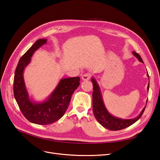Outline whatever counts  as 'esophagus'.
Masks as SVG:
<instances>
[{"mask_svg": "<svg viewBox=\"0 0 160 160\" xmlns=\"http://www.w3.org/2000/svg\"><path fill=\"white\" fill-rule=\"evenodd\" d=\"M91 78V75L89 73H85L84 75H83L81 77V79L83 81H88L89 79H90Z\"/></svg>", "mask_w": 160, "mask_h": 160, "instance_id": "esophagus-1", "label": "esophagus"}]
</instances>
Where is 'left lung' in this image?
<instances>
[{
	"mask_svg": "<svg viewBox=\"0 0 160 160\" xmlns=\"http://www.w3.org/2000/svg\"><path fill=\"white\" fill-rule=\"evenodd\" d=\"M132 54L137 58V59L139 60V61L143 63L142 59L138 53H137L135 51H133ZM147 77H148V79L149 80L148 73H147ZM91 81L92 83H93V95H92L93 96V113L97 121H98V122L102 125L103 127L111 131L121 130V129L126 128L130 126V125H132L135 122H136L137 121L141 118V116L142 115L143 111L145 110V108H146V105L137 117L133 119H122L120 118L115 117V116L111 115L105 107L100 87L94 77H91ZM149 82L148 85V88H147L148 91H149ZM147 102H148V99L146 101V103Z\"/></svg>",
	"mask_w": 160,
	"mask_h": 160,
	"instance_id": "1",
	"label": "left lung"
}]
</instances>
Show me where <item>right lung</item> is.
<instances>
[{
	"mask_svg": "<svg viewBox=\"0 0 160 160\" xmlns=\"http://www.w3.org/2000/svg\"><path fill=\"white\" fill-rule=\"evenodd\" d=\"M47 42L46 38L37 40L22 55L14 72L13 83L14 96L22 113L30 122L38 125L51 124L61 119L68 108L72 93L80 84L79 77L62 78L42 101L34 100L29 95L24 79V71L34 53Z\"/></svg>",
	"mask_w": 160,
	"mask_h": 160,
	"instance_id": "right-lung-1",
	"label": "right lung"
}]
</instances>
